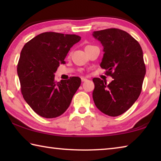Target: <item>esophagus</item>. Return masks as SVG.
Here are the masks:
<instances>
[{"instance_id": "1", "label": "esophagus", "mask_w": 161, "mask_h": 161, "mask_svg": "<svg viewBox=\"0 0 161 161\" xmlns=\"http://www.w3.org/2000/svg\"><path fill=\"white\" fill-rule=\"evenodd\" d=\"M81 81H86L87 80V79H86L85 77H81Z\"/></svg>"}]
</instances>
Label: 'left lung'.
I'll use <instances>...</instances> for the list:
<instances>
[{"label":"left lung","mask_w":161,"mask_h":161,"mask_svg":"<svg viewBox=\"0 0 161 161\" xmlns=\"http://www.w3.org/2000/svg\"><path fill=\"white\" fill-rule=\"evenodd\" d=\"M92 35L103 47L100 66L114 79L108 84L93 79L94 103L108 116H119L131 107L141 92L146 75L143 50L137 40L121 30H102Z\"/></svg>","instance_id":"left-lung-1"}]
</instances>
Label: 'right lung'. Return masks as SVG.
<instances>
[{
	"label": "right lung",
	"instance_id": "right-lung-1",
	"mask_svg": "<svg viewBox=\"0 0 161 161\" xmlns=\"http://www.w3.org/2000/svg\"><path fill=\"white\" fill-rule=\"evenodd\" d=\"M81 40L76 35L46 32L37 35L24 45L17 72L21 92L35 113L47 119L62 115L72 102L81 84L78 77L54 80V73L70 48Z\"/></svg>",
	"mask_w": 161,
	"mask_h": 161
}]
</instances>
